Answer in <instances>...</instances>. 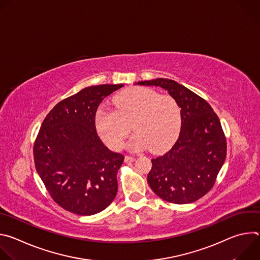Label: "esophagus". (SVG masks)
Listing matches in <instances>:
<instances>
[{
    "label": "esophagus",
    "mask_w": 260,
    "mask_h": 260,
    "mask_svg": "<svg viewBox=\"0 0 260 260\" xmlns=\"http://www.w3.org/2000/svg\"><path fill=\"white\" fill-rule=\"evenodd\" d=\"M134 160H136V158L133 157V156L126 155V156L124 157V161H125V162H132V161H134Z\"/></svg>",
    "instance_id": "obj_1"
}]
</instances>
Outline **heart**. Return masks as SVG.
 <instances>
[{"label": "heart", "mask_w": 260, "mask_h": 260, "mask_svg": "<svg viewBox=\"0 0 260 260\" xmlns=\"http://www.w3.org/2000/svg\"><path fill=\"white\" fill-rule=\"evenodd\" d=\"M115 109L100 108L94 117L95 127L103 141L114 150H120L131 132L133 150L149 148L153 153L167 150L176 141L181 128V108L169 94H158L147 87H133L113 99Z\"/></svg>", "instance_id": "b5f03b06"}]
</instances>
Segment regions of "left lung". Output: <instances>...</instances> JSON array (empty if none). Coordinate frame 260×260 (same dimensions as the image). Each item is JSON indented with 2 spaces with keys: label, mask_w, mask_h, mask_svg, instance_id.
I'll list each match as a JSON object with an SVG mask.
<instances>
[{
  "label": "left lung",
  "mask_w": 260,
  "mask_h": 260,
  "mask_svg": "<svg viewBox=\"0 0 260 260\" xmlns=\"http://www.w3.org/2000/svg\"><path fill=\"white\" fill-rule=\"evenodd\" d=\"M139 85L160 86L181 108V131L177 142L151 160L147 181L164 201L190 204L214 186L226 157V139L212 107L190 89L171 79L140 81Z\"/></svg>",
  "instance_id": "8db88e82"
}]
</instances>
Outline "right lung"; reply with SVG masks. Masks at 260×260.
<instances>
[{
    "label": "right lung",
    "instance_id": "1",
    "mask_svg": "<svg viewBox=\"0 0 260 260\" xmlns=\"http://www.w3.org/2000/svg\"><path fill=\"white\" fill-rule=\"evenodd\" d=\"M122 86H89L60 101L47 114L36 138L37 173L53 201L69 212L93 215L116 197V176L124 156L104 145L94 117L101 102Z\"/></svg>",
    "mask_w": 260,
    "mask_h": 260
}]
</instances>
